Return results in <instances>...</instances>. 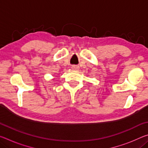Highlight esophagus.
Instances as JSON below:
<instances>
[{
    "label": "esophagus",
    "mask_w": 148,
    "mask_h": 148,
    "mask_svg": "<svg viewBox=\"0 0 148 148\" xmlns=\"http://www.w3.org/2000/svg\"><path fill=\"white\" fill-rule=\"evenodd\" d=\"M72 69H74V70H78L79 66H77V65H72Z\"/></svg>",
    "instance_id": "obj_1"
}]
</instances>
